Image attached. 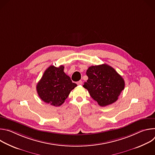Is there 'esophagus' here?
I'll use <instances>...</instances> for the list:
<instances>
[{"mask_svg":"<svg viewBox=\"0 0 155 155\" xmlns=\"http://www.w3.org/2000/svg\"><path fill=\"white\" fill-rule=\"evenodd\" d=\"M77 83L78 85H81V84H83V81H82L81 80H80V81H78Z\"/></svg>","mask_w":155,"mask_h":155,"instance_id":"esophagus-1","label":"esophagus"}]
</instances>
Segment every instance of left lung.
Listing matches in <instances>:
<instances>
[{
  "instance_id": "1",
  "label": "left lung",
  "mask_w": 155,
  "mask_h": 155,
  "mask_svg": "<svg viewBox=\"0 0 155 155\" xmlns=\"http://www.w3.org/2000/svg\"><path fill=\"white\" fill-rule=\"evenodd\" d=\"M88 79L83 87L101 107L116 102L124 88L122 77L106 64L93 65L86 71Z\"/></svg>"
}]
</instances>
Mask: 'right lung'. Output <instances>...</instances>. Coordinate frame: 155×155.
Segmentation results:
<instances>
[{
    "mask_svg": "<svg viewBox=\"0 0 155 155\" xmlns=\"http://www.w3.org/2000/svg\"><path fill=\"white\" fill-rule=\"evenodd\" d=\"M64 65L50 67L43 73L37 84V91L40 99L51 105H61L71 91L77 86L64 72Z\"/></svg>",
    "mask_w": 155,
    "mask_h": 155,
    "instance_id": "add662e5",
    "label": "right lung"
}]
</instances>
